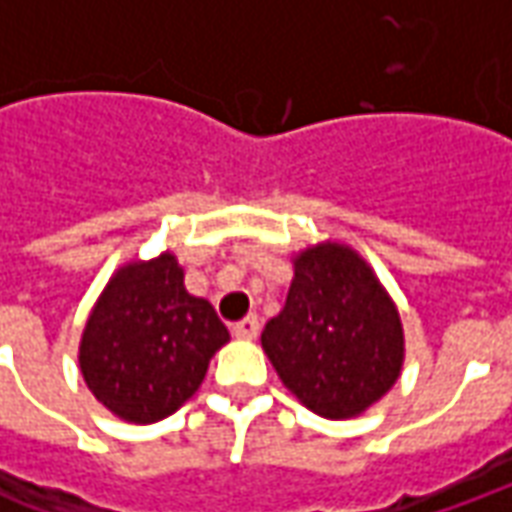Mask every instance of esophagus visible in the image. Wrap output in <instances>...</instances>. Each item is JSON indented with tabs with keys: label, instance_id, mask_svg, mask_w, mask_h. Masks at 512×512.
Here are the masks:
<instances>
[{
	"label": "esophagus",
	"instance_id": "1",
	"mask_svg": "<svg viewBox=\"0 0 512 512\" xmlns=\"http://www.w3.org/2000/svg\"><path fill=\"white\" fill-rule=\"evenodd\" d=\"M257 332H260V321H257V315H246L238 323H233V334L238 340H255Z\"/></svg>",
	"mask_w": 512,
	"mask_h": 512
}]
</instances>
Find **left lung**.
Segmentation results:
<instances>
[{
  "instance_id": "obj_1",
  "label": "left lung",
  "mask_w": 512,
  "mask_h": 512,
  "mask_svg": "<svg viewBox=\"0 0 512 512\" xmlns=\"http://www.w3.org/2000/svg\"><path fill=\"white\" fill-rule=\"evenodd\" d=\"M288 299L260 345L290 395L323 419H354L395 386L403 323L354 246L321 241L293 252Z\"/></svg>"
}]
</instances>
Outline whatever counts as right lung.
I'll return each mask as SVG.
<instances>
[{
  "mask_svg": "<svg viewBox=\"0 0 512 512\" xmlns=\"http://www.w3.org/2000/svg\"><path fill=\"white\" fill-rule=\"evenodd\" d=\"M172 252L128 260L109 277L79 340V370L115 417L150 425L175 414L230 332L211 301L191 296Z\"/></svg>",
  "mask_w": 512,
  "mask_h": 512,
  "instance_id": "right-lung-1",
  "label": "right lung"
}]
</instances>
